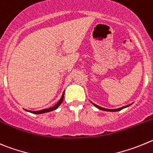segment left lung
Returning <instances> with one entry per match:
<instances>
[{"mask_svg":"<svg viewBox=\"0 0 153 153\" xmlns=\"http://www.w3.org/2000/svg\"><path fill=\"white\" fill-rule=\"evenodd\" d=\"M91 104H93V105L95 106L97 108H98V109H100V110H102V111H114H114H121V110L123 109V108H125V107H129V106L130 105V104H129V105L124 106V107H120V108H117V109H107V108H104V107H100V106L97 105V104H94V103H92V102H91Z\"/></svg>","mask_w":153,"mask_h":153,"instance_id":"obj_1","label":"left lung"}]
</instances>
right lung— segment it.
Here are the masks:
<instances>
[{
	"mask_svg": "<svg viewBox=\"0 0 153 153\" xmlns=\"http://www.w3.org/2000/svg\"><path fill=\"white\" fill-rule=\"evenodd\" d=\"M63 99H64V92H63L62 95V97L61 99H60L59 100V102L57 103L56 104H55L53 107H49V108H46V109H43V110H41V111H29V112L32 113V114H44V113H47V112H50V111H54V110L57 109L58 107H59L60 104L62 103L63 101Z\"/></svg>",
	"mask_w": 153,
	"mask_h": 153,
	"instance_id": "add662e5",
	"label": "right lung"
}]
</instances>
